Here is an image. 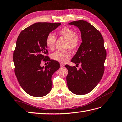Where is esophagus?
Wrapping results in <instances>:
<instances>
[{
  "label": "esophagus",
  "mask_w": 122,
  "mask_h": 122,
  "mask_svg": "<svg viewBox=\"0 0 122 122\" xmlns=\"http://www.w3.org/2000/svg\"><path fill=\"white\" fill-rule=\"evenodd\" d=\"M60 66H61V67H64V65L63 64L61 63V64H60Z\"/></svg>",
  "instance_id": "34e87169"
}]
</instances>
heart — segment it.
<instances>
[{
    "label": "heart",
    "instance_id": "1",
    "mask_svg": "<svg viewBox=\"0 0 122 122\" xmlns=\"http://www.w3.org/2000/svg\"><path fill=\"white\" fill-rule=\"evenodd\" d=\"M58 34L66 40V47L71 50H76L81 42V38L79 34H76L74 30L65 26L57 32ZM56 37L52 33H50L46 37V45L48 48L53 50L55 46ZM71 54L69 51H56L51 55V58L59 63H64L69 60Z\"/></svg>",
    "mask_w": 122,
    "mask_h": 122
}]
</instances>
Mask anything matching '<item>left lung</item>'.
I'll use <instances>...</instances> for the list:
<instances>
[{"label":"left lung","instance_id":"left-lung-1","mask_svg":"<svg viewBox=\"0 0 122 122\" xmlns=\"http://www.w3.org/2000/svg\"><path fill=\"white\" fill-rule=\"evenodd\" d=\"M69 24L78 27L81 34L82 43L71 61L81 68L66 65L67 86L73 93L83 95L92 91L102 78L107 52L101 34L90 23L79 20Z\"/></svg>","mask_w":122,"mask_h":122}]
</instances>
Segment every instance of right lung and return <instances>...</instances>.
<instances>
[{
  "mask_svg": "<svg viewBox=\"0 0 122 122\" xmlns=\"http://www.w3.org/2000/svg\"><path fill=\"white\" fill-rule=\"evenodd\" d=\"M60 23L37 22L25 28L19 35L13 52L15 73L24 91L29 95L41 97L52 90V75L60 67L58 61L47 56L46 37ZM42 60L49 61L45 67Z\"/></svg>",
  "mask_w": 122,
  "mask_h": 122,
  "instance_id": "add662e5",
  "label": "right lung"
}]
</instances>
